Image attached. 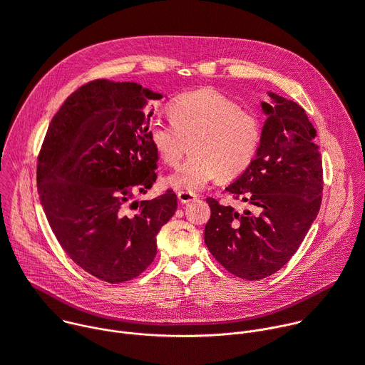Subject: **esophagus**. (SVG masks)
Wrapping results in <instances>:
<instances>
[{"mask_svg": "<svg viewBox=\"0 0 365 365\" xmlns=\"http://www.w3.org/2000/svg\"><path fill=\"white\" fill-rule=\"evenodd\" d=\"M177 195H178V200H180L181 204H188V202L197 200V197H198L197 194L190 192V191H178Z\"/></svg>", "mask_w": 365, "mask_h": 365, "instance_id": "34e87169", "label": "esophagus"}]
</instances>
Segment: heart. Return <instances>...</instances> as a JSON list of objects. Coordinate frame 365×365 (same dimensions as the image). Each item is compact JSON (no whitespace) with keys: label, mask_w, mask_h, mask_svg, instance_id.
Segmentation results:
<instances>
[{"label":"heart","mask_w":365,"mask_h":365,"mask_svg":"<svg viewBox=\"0 0 365 365\" xmlns=\"http://www.w3.org/2000/svg\"><path fill=\"white\" fill-rule=\"evenodd\" d=\"M170 123L155 121L150 141L161 161L177 168L167 178L173 188L198 191L217 175L222 180L242 174L257 155L262 127L259 117L212 88L177 97L170 106Z\"/></svg>","instance_id":"b5f03b06"}]
</instances>
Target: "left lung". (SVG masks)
<instances>
[{
  "mask_svg": "<svg viewBox=\"0 0 365 365\" xmlns=\"http://www.w3.org/2000/svg\"><path fill=\"white\" fill-rule=\"evenodd\" d=\"M261 103L267 120L250 167L225 190L252 205L242 214L207 198L211 217L204 241L214 258L244 279H262L295 254L322 194V163L317 131L297 103L268 93Z\"/></svg>",
  "mask_w": 365,
  "mask_h": 365,
  "instance_id": "left-lung-1",
  "label": "left lung"
}]
</instances>
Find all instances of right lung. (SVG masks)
<instances>
[{
	"mask_svg": "<svg viewBox=\"0 0 365 365\" xmlns=\"http://www.w3.org/2000/svg\"><path fill=\"white\" fill-rule=\"evenodd\" d=\"M163 96L137 83L96 80L73 93L50 123L37 184L50 227L88 274L118 284L138 277L157 254V234L175 214L173 191L127 204L157 180L147 100Z\"/></svg>",
	"mask_w": 365,
	"mask_h": 365,
	"instance_id": "obj_1",
	"label": "right lung"
}]
</instances>
